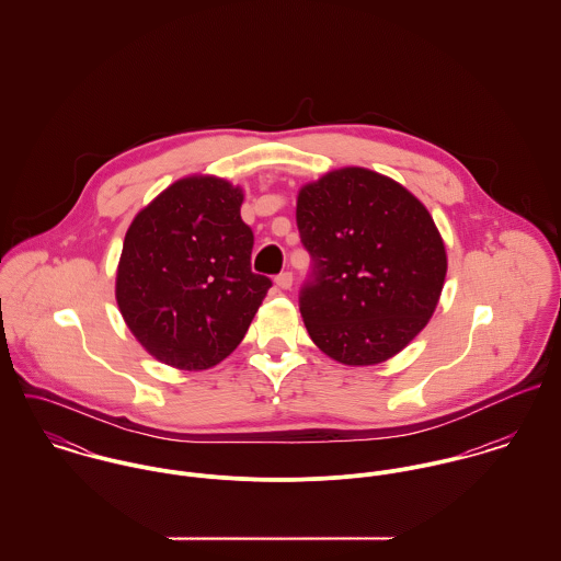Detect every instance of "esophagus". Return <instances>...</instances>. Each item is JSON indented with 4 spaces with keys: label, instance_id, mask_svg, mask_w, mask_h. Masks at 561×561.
Instances as JSON below:
<instances>
[{
    "label": "esophagus",
    "instance_id": "34e87169",
    "mask_svg": "<svg viewBox=\"0 0 561 561\" xmlns=\"http://www.w3.org/2000/svg\"><path fill=\"white\" fill-rule=\"evenodd\" d=\"M276 285L280 287V289H289L291 285H294V274L289 272V270H285V272H280L278 276H276Z\"/></svg>",
    "mask_w": 561,
    "mask_h": 561
}]
</instances>
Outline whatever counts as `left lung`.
Instances as JSON below:
<instances>
[{
	"label": "left lung",
	"instance_id": "8db88e82",
	"mask_svg": "<svg viewBox=\"0 0 561 561\" xmlns=\"http://www.w3.org/2000/svg\"><path fill=\"white\" fill-rule=\"evenodd\" d=\"M296 222L313 263L300 313L316 345L343 365L403 350L432 318L447 274L427 209L389 176L343 168L300 190Z\"/></svg>",
	"mask_w": 561,
	"mask_h": 561
}]
</instances>
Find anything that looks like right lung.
I'll return each instance as SVG.
<instances>
[{
  "instance_id": "1",
  "label": "right lung",
  "mask_w": 561,
  "mask_h": 561,
  "mask_svg": "<svg viewBox=\"0 0 561 561\" xmlns=\"http://www.w3.org/2000/svg\"><path fill=\"white\" fill-rule=\"evenodd\" d=\"M241 190L216 176L172 183L131 222L116 300L136 339L158 360L198 371L243 339L272 280L254 274L252 229Z\"/></svg>"
}]
</instances>
